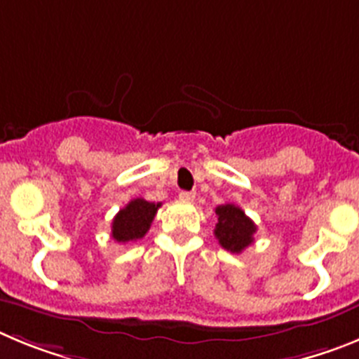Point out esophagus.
Returning <instances> with one entry per match:
<instances>
[{
    "label": "esophagus",
    "instance_id": "1",
    "mask_svg": "<svg viewBox=\"0 0 359 359\" xmlns=\"http://www.w3.org/2000/svg\"><path fill=\"white\" fill-rule=\"evenodd\" d=\"M179 198L184 200V202H193V200H195V193H193V191H180Z\"/></svg>",
    "mask_w": 359,
    "mask_h": 359
}]
</instances>
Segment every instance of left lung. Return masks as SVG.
Listing matches in <instances>:
<instances>
[{
  "mask_svg": "<svg viewBox=\"0 0 359 359\" xmlns=\"http://www.w3.org/2000/svg\"><path fill=\"white\" fill-rule=\"evenodd\" d=\"M215 212L218 216L215 236L225 250L240 254L248 245H252L256 224L245 215L243 209L234 203H225V205H218Z\"/></svg>",
  "mask_w": 359,
  "mask_h": 359,
  "instance_id": "1",
  "label": "left lung"
}]
</instances>
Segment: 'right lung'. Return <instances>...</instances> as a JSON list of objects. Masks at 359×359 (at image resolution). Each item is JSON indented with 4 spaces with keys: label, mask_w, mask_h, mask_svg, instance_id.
<instances>
[{
    "label": "right lung",
    "mask_w": 359,
    "mask_h": 359,
    "mask_svg": "<svg viewBox=\"0 0 359 359\" xmlns=\"http://www.w3.org/2000/svg\"><path fill=\"white\" fill-rule=\"evenodd\" d=\"M159 208L161 203L148 202L144 198L130 200L112 219V238L118 243L141 240L150 229Z\"/></svg>",
    "instance_id": "add662e5"
}]
</instances>
